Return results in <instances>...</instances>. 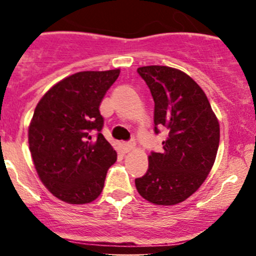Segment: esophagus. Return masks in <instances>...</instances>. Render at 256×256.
I'll use <instances>...</instances> for the list:
<instances>
[{
    "mask_svg": "<svg viewBox=\"0 0 256 256\" xmlns=\"http://www.w3.org/2000/svg\"><path fill=\"white\" fill-rule=\"evenodd\" d=\"M134 146H136L134 140H130V142H126V143H124V144H122V149H124L125 152H128L134 150Z\"/></svg>",
    "mask_w": 256,
    "mask_h": 256,
    "instance_id": "obj_1",
    "label": "esophagus"
}]
</instances>
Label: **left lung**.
Masks as SVG:
<instances>
[{"mask_svg": "<svg viewBox=\"0 0 256 256\" xmlns=\"http://www.w3.org/2000/svg\"><path fill=\"white\" fill-rule=\"evenodd\" d=\"M154 98L155 134L167 130L162 150L149 155L148 171L134 179L143 198L158 206L183 202L201 186L214 165L219 122L204 91L180 70L137 68Z\"/></svg>", "mask_w": 256, "mask_h": 256, "instance_id": "8db88e82", "label": "left lung"}]
</instances>
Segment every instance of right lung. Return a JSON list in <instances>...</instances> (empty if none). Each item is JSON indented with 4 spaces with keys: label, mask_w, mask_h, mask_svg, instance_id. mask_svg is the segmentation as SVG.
Returning <instances> with one entry per match:
<instances>
[{
    "label": "right lung",
    "mask_w": 256,
    "mask_h": 256,
    "mask_svg": "<svg viewBox=\"0 0 256 256\" xmlns=\"http://www.w3.org/2000/svg\"><path fill=\"white\" fill-rule=\"evenodd\" d=\"M119 74V68L74 73L36 106L28 126L32 160L44 186L61 201L83 204L98 198L116 161V152L101 134L98 108Z\"/></svg>",
    "instance_id": "1"
}]
</instances>
